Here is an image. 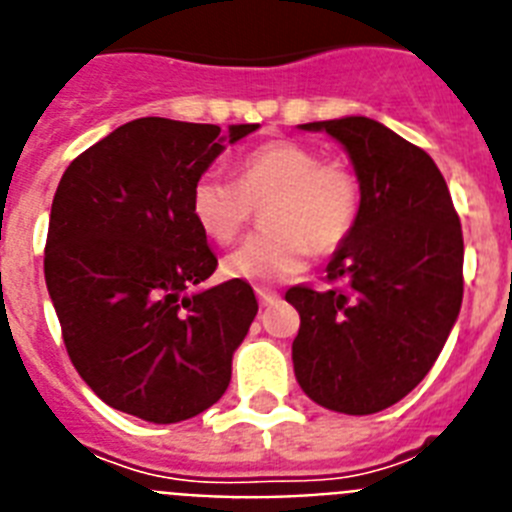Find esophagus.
Listing matches in <instances>:
<instances>
[{
    "mask_svg": "<svg viewBox=\"0 0 512 512\" xmlns=\"http://www.w3.org/2000/svg\"><path fill=\"white\" fill-rule=\"evenodd\" d=\"M257 299H260L262 306H273L281 301V296H278V291H273V288H257Z\"/></svg>",
    "mask_w": 512,
    "mask_h": 512,
    "instance_id": "1",
    "label": "esophagus"
}]
</instances>
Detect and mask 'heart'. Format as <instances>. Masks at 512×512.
<instances>
[{
	"label": "heart",
	"instance_id": "1",
	"mask_svg": "<svg viewBox=\"0 0 512 512\" xmlns=\"http://www.w3.org/2000/svg\"><path fill=\"white\" fill-rule=\"evenodd\" d=\"M361 203V182L350 167L291 139L247 151L237 162V182L206 172L190 190L195 224L219 244L234 242L255 206H265V231L224 260V273L247 283L293 278L306 268L311 250H340L358 224Z\"/></svg>",
	"mask_w": 512,
	"mask_h": 512
}]
</instances>
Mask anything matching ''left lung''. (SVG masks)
Instances as JSON below:
<instances>
[{
  "mask_svg": "<svg viewBox=\"0 0 512 512\" xmlns=\"http://www.w3.org/2000/svg\"><path fill=\"white\" fill-rule=\"evenodd\" d=\"M335 136L361 180V216L327 286L286 291L301 317L293 371L306 397L373 415L407 397L441 355L464 299V237L441 170L420 146L350 115L304 123Z\"/></svg>",
  "mask_w": 512,
  "mask_h": 512,
  "instance_id": "obj_1",
  "label": "left lung"
}]
</instances>
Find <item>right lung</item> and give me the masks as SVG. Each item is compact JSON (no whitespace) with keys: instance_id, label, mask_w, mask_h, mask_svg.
Listing matches in <instances>:
<instances>
[{"instance_id":"1","label":"right lung","mask_w":512,"mask_h":512,"mask_svg":"<svg viewBox=\"0 0 512 512\" xmlns=\"http://www.w3.org/2000/svg\"><path fill=\"white\" fill-rule=\"evenodd\" d=\"M221 141L211 123L139 118L82 151L53 195L43 270L66 353L102 402L159 425L219 402L257 314L237 278L185 296L219 265L190 190Z\"/></svg>"}]
</instances>
